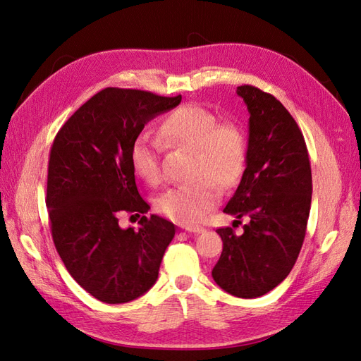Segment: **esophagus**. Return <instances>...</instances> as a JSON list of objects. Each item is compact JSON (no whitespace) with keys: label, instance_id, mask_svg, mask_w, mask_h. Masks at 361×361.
<instances>
[{"label":"esophagus","instance_id":"esophagus-1","mask_svg":"<svg viewBox=\"0 0 361 361\" xmlns=\"http://www.w3.org/2000/svg\"><path fill=\"white\" fill-rule=\"evenodd\" d=\"M185 232H188V233H203V232H206V228L204 227H199V226H188V227H185Z\"/></svg>","mask_w":361,"mask_h":361}]
</instances>
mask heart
Listing matches in <instances>:
<instances>
[{
  "label": "heart",
  "mask_w": 361,
  "mask_h": 361,
  "mask_svg": "<svg viewBox=\"0 0 361 361\" xmlns=\"http://www.w3.org/2000/svg\"><path fill=\"white\" fill-rule=\"evenodd\" d=\"M158 135L167 147L192 150L194 180L164 191L157 199V209L179 224L199 223L220 199L217 187L232 188L241 179L248 154L245 130L235 122H220L214 111L199 104H185L162 118ZM130 164L141 179L157 183L161 178L159 145L146 135L135 138Z\"/></svg>",
  "instance_id": "obj_1"
}]
</instances>
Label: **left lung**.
<instances>
[{"label": "left lung", "instance_id": "1", "mask_svg": "<svg viewBox=\"0 0 361 361\" xmlns=\"http://www.w3.org/2000/svg\"><path fill=\"white\" fill-rule=\"evenodd\" d=\"M250 113L248 154L243 179L223 212L247 224L236 235L216 228L223 253L215 283L239 298H257L279 286L305 236L312 203L309 152L297 122L274 96L253 85L236 89Z\"/></svg>", "mask_w": 361, "mask_h": 361}]
</instances>
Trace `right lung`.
Wrapping results in <instances>:
<instances>
[{"mask_svg":"<svg viewBox=\"0 0 361 361\" xmlns=\"http://www.w3.org/2000/svg\"><path fill=\"white\" fill-rule=\"evenodd\" d=\"M182 96L108 87L76 110L49 154L47 207L52 241L69 274L106 304L133 301L155 285L176 227L158 215L141 216L138 231L117 215L146 214L130 146L155 116Z\"/></svg>","mask_w":361,"mask_h":361,"instance_id":"1","label":"right lung"}]
</instances>
